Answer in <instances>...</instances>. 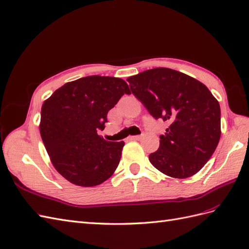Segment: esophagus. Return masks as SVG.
I'll return each instance as SVG.
<instances>
[{
    "mask_svg": "<svg viewBox=\"0 0 249 249\" xmlns=\"http://www.w3.org/2000/svg\"><path fill=\"white\" fill-rule=\"evenodd\" d=\"M130 140H140L142 138V135H135V136H130Z\"/></svg>",
    "mask_w": 249,
    "mask_h": 249,
    "instance_id": "obj_1",
    "label": "esophagus"
}]
</instances>
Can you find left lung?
Listing matches in <instances>:
<instances>
[{"label":"left lung","mask_w":249,"mask_h":249,"mask_svg":"<svg viewBox=\"0 0 249 249\" xmlns=\"http://www.w3.org/2000/svg\"><path fill=\"white\" fill-rule=\"evenodd\" d=\"M127 82L154 118L171 124L160 135L159 149L150 154V162L173 178L198 173L221 136L220 105L212 92L199 80L169 68L146 70Z\"/></svg>","instance_id":"8db88e82"}]
</instances>
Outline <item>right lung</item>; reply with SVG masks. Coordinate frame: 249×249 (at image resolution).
<instances>
[{"instance_id":"add662e5","label":"right lung","mask_w":249,"mask_h":249,"mask_svg":"<svg viewBox=\"0 0 249 249\" xmlns=\"http://www.w3.org/2000/svg\"><path fill=\"white\" fill-rule=\"evenodd\" d=\"M124 93L131 94L124 79L91 75L65 84L44 102L43 142L52 164L71 183L95 186L117 169L124 142L107 141L97 132Z\"/></svg>"}]
</instances>
